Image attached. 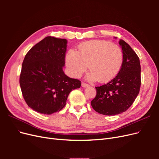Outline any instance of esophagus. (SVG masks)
Masks as SVG:
<instances>
[{"mask_svg":"<svg viewBox=\"0 0 159 159\" xmlns=\"http://www.w3.org/2000/svg\"><path fill=\"white\" fill-rule=\"evenodd\" d=\"M81 86H82L83 88H87V87H89V85L88 84H86V83L82 82V83H81Z\"/></svg>","mask_w":159,"mask_h":159,"instance_id":"34e87169","label":"esophagus"}]
</instances>
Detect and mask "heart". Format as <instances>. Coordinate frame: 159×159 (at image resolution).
I'll list each match as a JSON object with an SVG mask.
<instances>
[{"label": "heart", "mask_w": 159, "mask_h": 159, "mask_svg": "<svg viewBox=\"0 0 159 159\" xmlns=\"http://www.w3.org/2000/svg\"><path fill=\"white\" fill-rule=\"evenodd\" d=\"M123 61V52L119 46L98 40L81 43L78 52L70 50L66 56V64L71 75L80 78L89 66L91 73L88 80L102 83L111 80L119 74Z\"/></svg>", "instance_id": "heart-1"}]
</instances>
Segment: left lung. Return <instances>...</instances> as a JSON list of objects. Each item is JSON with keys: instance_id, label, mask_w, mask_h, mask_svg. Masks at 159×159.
I'll return each instance as SVG.
<instances>
[{"instance_id": "1", "label": "left lung", "mask_w": 159, "mask_h": 159, "mask_svg": "<svg viewBox=\"0 0 159 159\" xmlns=\"http://www.w3.org/2000/svg\"><path fill=\"white\" fill-rule=\"evenodd\" d=\"M123 61L119 74L107 84L95 87L97 94L91 102L93 109L105 115L123 113L131 106L141 84L140 60L134 51L123 40Z\"/></svg>"}]
</instances>
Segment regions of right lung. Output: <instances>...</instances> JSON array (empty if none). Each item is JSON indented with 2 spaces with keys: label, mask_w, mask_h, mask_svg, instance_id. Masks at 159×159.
I'll return each instance as SVG.
<instances>
[{
  "label": "right lung",
  "mask_w": 159,
  "mask_h": 159,
  "mask_svg": "<svg viewBox=\"0 0 159 159\" xmlns=\"http://www.w3.org/2000/svg\"><path fill=\"white\" fill-rule=\"evenodd\" d=\"M67 40L47 36L28 52L20 75V88L28 107L46 115L64 107L71 91L81 81L65 75Z\"/></svg>",
  "instance_id": "add662e5"
}]
</instances>
